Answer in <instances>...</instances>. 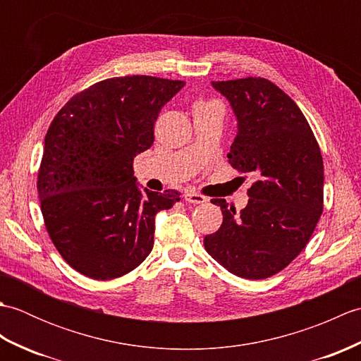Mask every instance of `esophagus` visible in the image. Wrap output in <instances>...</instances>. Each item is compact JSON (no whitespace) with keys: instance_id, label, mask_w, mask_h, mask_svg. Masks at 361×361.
Masks as SVG:
<instances>
[{"instance_id":"1","label":"esophagus","mask_w":361,"mask_h":361,"mask_svg":"<svg viewBox=\"0 0 361 361\" xmlns=\"http://www.w3.org/2000/svg\"><path fill=\"white\" fill-rule=\"evenodd\" d=\"M185 200L188 203H192V204H203V203H206V197L202 194H197V192H186Z\"/></svg>"}]
</instances>
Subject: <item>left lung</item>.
Listing matches in <instances>:
<instances>
[{"label":"left lung","mask_w":361,"mask_h":361,"mask_svg":"<svg viewBox=\"0 0 361 361\" xmlns=\"http://www.w3.org/2000/svg\"><path fill=\"white\" fill-rule=\"evenodd\" d=\"M239 121L228 163L252 173L247 208L235 214L224 198V224L204 237L208 255L229 273L265 279L299 256L324 208L319 144L293 99L264 78L212 82Z\"/></svg>","instance_id":"1"}]
</instances>
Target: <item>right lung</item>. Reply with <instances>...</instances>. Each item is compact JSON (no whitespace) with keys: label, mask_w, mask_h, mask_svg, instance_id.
I'll return each mask as SVG.
<instances>
[{"label":"right lung","mask_w":361,"mask_h":361,"mask_svg":"<svg viewBox=\"0 0 361 361\" xmlns=\"http://www.w3.org/2000/svg\"><path fill=\"white\" fill-rule=\"evenodd\" d=\"M183 80L122 75L74 94L54 116L37 175L46 231L65 262L106 281L140 267L153 248L155 216L180 202L136 186L133 159L153 144L161 106Z\"/></svg>","instance_id":"1"}]
</instances>
